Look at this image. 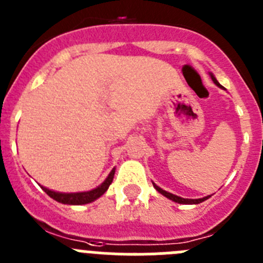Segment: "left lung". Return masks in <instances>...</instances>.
I'll return each instance as SVG.
<instances>
[{"label": "left lung", "instance_id": "left-lung-1", "mask_svg": "<svg viewBox=\"0 0 263 263\" xmlns=\"http://www.w3.org/2000/svg\"><path fill=\"white\" fill-rule=\"evenodd\" d=\"M211 79H212V81H214L215 84L217 85V86H220V84H219V82H217V80L215 79L214 74H211ZM220 87H221V86H220ZM153 186H155V189L158 191V193L162 194V195H164V196H166L167 199L174 200V202H176V203H181V204H198V203L204 202L205 199H208V198H210V195H208V196H204V198H200V199H184V198H181V196L173 195V194H170V193H167V191L162 190V189H161V187L156 186L155 183H153Z\"/></svg>", "mask_w": 263, "mask_h": 263}]
</instances>
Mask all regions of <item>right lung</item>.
<instances>
[{
    "mask_svg": "<svg viewBox=\"0 0 263 263\" xmlns=\"http://www.w3.org/2000/svg\"><path fill=\"white\" fill-rule=\"evenodd\" d=\"M115 169L111 170V173L108 174V177L106 178V181L103 182L101 186H98L97 189L91 191H86V193H73V194H64V193H56V191L48 190V189L43 187L44 191L47 193V195H49L52 199H55L56 202H60L63 204H86V203H91L96 199H98L99 196H102L103 194L107 191L108 186L112 182L114 178Z\"/></svg>",
    "mask_w": 263,
    "mask_h": 263,
    "instance_id": "add662e5",
    "label": "right lung"
}]
</instances>
